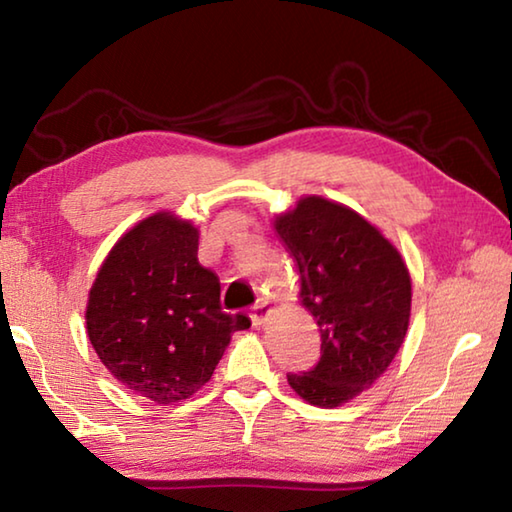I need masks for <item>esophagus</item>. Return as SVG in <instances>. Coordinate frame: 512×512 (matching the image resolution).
Returning <instances> with one entry per match:
<instances>
[{"label": "esophagus", "mask_w": 512, "mask_h": 512, "mask_svg": "<svg viewBox=\"0 0 512 512\" xmlns=\"http://www.w3.org/2000/svg\"><path fill=\"white\" fill-rule=\"evenodd\" d=\"M266 316H268V307H266V302H259V305H255L253 309H250V320H253V325L255 327H259L266 320Z\"/></svg>", "instance_id": "34e87169"}]
</instances>
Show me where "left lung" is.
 <instances>
[{
    "label": "left lung",
    "mask_w": 512,
    "mask_h": 512,
    "mask_svg": "<svg viewBox=\"0 0 512 512\" xmlns=\"http://www.w3.org/2000/svg\"><path fill=\"white\" fill-rule=\"evenodd\" d=\"M275 232L296 259L302 305L320 327L318 363L287 379L302 400L334 409L375 384L402 348L409 268L375 225L320 196L277 216Z\"/></svg>",
    "instance_id": "8db88e82"
}]
</instances>
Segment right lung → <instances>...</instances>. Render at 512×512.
Masks as SVG:
<instances>
[{"mask_svg": "<svg viewBox=\"0 0 512 512\" xmlns=\"http://www.w3.org/2000/svg\"><path fill=\"white\" fill-rule=\"evenodd\" d=\"M88 336L103 366L155 404L210 381L244 314L221 309L216 273L198 264V230L158 212L121 237L90 289Z\"/></svg>", "mask_w": 512, "mask_h": 512, "instance_id": "add662e5", "label": "right lung"}]
</instances>
